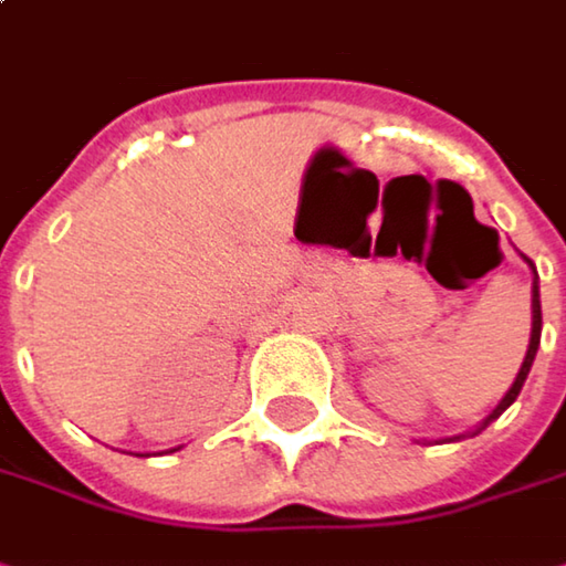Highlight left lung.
<instances>
[{
	"label": "left lung",
	"instance_id": "left-lung-1",
	"mask_svg": "<svg viewBox=\"0 0 566 566\" xmlns=\"http://www.w3.org/2000/svg\"><path fill=\"white\" fill-rule=\"evenodd\" d=\"M524 262H527V269H531V275H534V284H531V340H527V354H524V360H521V370H517V377H514V384L509 387V394L499 399V406L472 429V432H462V436H452V439H446V442H459V439H465V436H479L489 422H495L505 409H509L511 402L517 399L521 394V387H524V380H527V374H531V364H534V354H537V347H541V291H537V272H534V262L527 259V255H521Z\"/></svg>",
	"mask_w": 566,
	"mask_h": 566
}]
</instances>
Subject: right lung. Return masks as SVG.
Here are the masks:
<instances>
[{
    "label": "right lung",
    "instance_id": "obj_1",
    "mask_svg": "<svg viewBox=\"0 0 566 566\" xmlns=\"http://www.w3.org/2000/svg\"><path fill=\"white\" fill-rule=\"evenodd\" d=\"M176 449H179V446H176ZM176 449H170V452H176Z\"/></svg>",
    "mask_w": 566,
    "mask_h": 566
}]
</instances>
